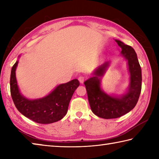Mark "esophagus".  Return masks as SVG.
I'll return each mask as SVG.
<instances>
[{
  "instance_id": "34e87169",
  "label": "esophagus",
  "mask_w": 159,
  "mask_h": 159,
  "mask_svg": "<svg viewBox=\"0 0 159 159\" xmlns=\"http://www.w3.org/2000/svg\"><path fill=\"white\" fill-rule=\"evenodd\" d=\"M85 76H80L79 77V82H80V83H83V82L85 81Z\"/></svg>"
}]
</instances>
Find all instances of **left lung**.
I'll return each mask as SVG.
<instances>
[{
    "label": "left lung",
    "instance_id": "8db88e82",
    "mask_svg": "<svg viewBox=\"0 0 159 159\" xmlns=\"http://www.w3.org/2000/svg\"><path fill=\"white\" fill-rule=\"evenodd\" d=\"M121 48V55L128 61L130 83L127 93L120 98L109 95L100 88V77L109 65L107 61L96 69L93 77L85 81L91 110L98 117L105 119L119 118L130 111L138 103L142 89V71L135 51L130 45L115 40Z\"/></svg>",
    "mask_w": 159,
    "mask_h": 159
}]
</instances>
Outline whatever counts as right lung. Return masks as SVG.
I'll use <instances>...</instances> for the list:
<instances>
[{
  "instance_id": "obj_1",
  "label": "right lung",
  "mask_w": 159,
  "mask_h": 159,
  "mask_svg": "<svg viewBox=\"0 0 159 159\" xmlns=\"http://www.w3.org/2000/svg\"><path fill=\"white\" fill-rule=\"evenodd\" d=\"M18 61L13 65L10 75V93L16 108L21 114L34 122L48 124L63 118L68 111L72 95L80 83L74 79L57 86L49 95L31 100L24 97L19 90L15 71Z\"/></svg>"
}]
</instances>
